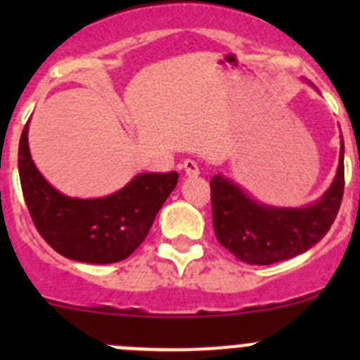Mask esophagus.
<instances>
[{"label":"esophagus","mask_w":360,"mask_h":360,"mask_svg":"<svg viewBox=\"0 0 360 360\" xmlns=\"http://www.w3.org/2000/svg\"><path fill=\"white\" fill-rule=\"evenodd\" d=\"M183 170L188 177H197L200 174V169H198V163L195 160H184L183 162Z\"/></svg>","instance_id":"1"}]
</instances>
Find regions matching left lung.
<instances>
[{"mask_svg": "<svg viewBox=\"0 0 360 360\" xmlns=\"http://www.w3.org/2000/svg\"><path fill=\"white\" fill-rule=\"evenodd\" d=\"M345 146L331 186L304 207L268 205L252 198L240 184L216 174L210 179L212 224L216 237L240 261L271 264L307 252L335 223L345 188Z\"/></svg>", "mask_w": 360, "mask_h": 360, "instance_id": "8db88e82", "label": "left lung"}]
</instances>
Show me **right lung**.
Instances as JSON below:
<instances>
[{"label":"right lung","instance_id":"obj_1","mask_svg":"<svg viewBox=\"0 0 360 360\" xmlns=\"http://www.w3.org/2000/svg\"><path fill=\"white\" fill-rule=\"evenodd\" d=\"M29 122L19 143V176L36 230L68 259L110 264L125 259L146 238L179 174L146 172L103 198H72L57 191L36 169L27 143Z\"/></svg>","mask_w":360,"mask_h":360}]
</instances>
